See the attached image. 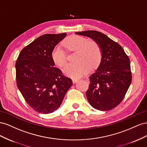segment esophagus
I'll use <instances>...</instances> for the list:
<instances>
[{
  "mask_svg": "<svg viewBox=\"0 0 147 147\" xmlns=\"http://www.w3.org/2000/svg\"><path fill=\"white\" fill-rule=\"evenodd\" d=\"M78 80H79V79H78V78H73L72 79V81H73V83H76Z\"/></svg>",
  "mask_w": 147,
  "mask_h": 147,
  "instance_id": "34e87169",
  "label": "esophagus"
}]
</instances>
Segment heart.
Segmentation results:
<instances>
[{"instance_id": "1", "label": "heart", "mask_w": 147, "mask_h": 147, "mask_svg": "<svg viewBox=\"0 0 147 147\" xmlns=\"http://www.w3.org/2000/svg\"><path fill=\"white\" fill-rule=\"evenodd\" d=\"M65 47L71 51H76L74 63H66L63 68L65 74L78 78L85 74L89 69L97 68L102 60V53L100 45L94 40L74 35L63 42ZM52 58L55 64L62 66L66 60V54L60 45H57L52 52Z\"/></svg>"}]
</instances>
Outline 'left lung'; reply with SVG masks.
<instances>
[{
  "mask_svg": "<svg viewBox=\"0 0 147 147\" xmlns=\"http://www.w3.org/2000/svg\"><path fill=\"white\" fill-rule=\"evenodd\" d=\"M76 34L90 37L101 48V62L89 77L86 97L97 110H111L122 102L131 83L129 58L119 44L102 32L85 31Z\"/></svg>",
  "mask_w": 147,
  "mask_h": 147,
  "instance_id": "obj_1",
  "label": "left lung"
}]
</instances>
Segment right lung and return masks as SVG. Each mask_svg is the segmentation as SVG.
<instances>
[{"label":"right lung","mask_w":147,"mask_h":147,"mask_svg":"<svg viewBox=\"0 0 147 147\" xmlns=\"http://www.w3.org/2000/svg\"><path fill=\"white\" fill-rule=\"evenodd\" d=\"M66 33L46 34L22 49L16 61V84L25 101L36 111L49 114L60 107L72 80L54 66L53 48Z\"/></svg>","instance_id":"1"}]
</instances>
